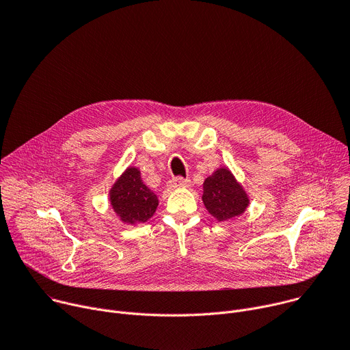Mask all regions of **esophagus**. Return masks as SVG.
<instances>
[{"label":"esophagus","instance_id":"1","mask_svg":"<svg viewBox=\"0 0 350 350\" xmlns=\"http://www.w3.org/2000/svg\"><path fill=\"white\" fill-rule=\"evenodd\" d=\"M189 184H191V181L188 178H183V177H176L169 181L170 188H187V187H189Z\"/></svg>","mask_w":350,"mask_h":350}]
</instances>
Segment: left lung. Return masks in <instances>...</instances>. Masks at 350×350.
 Masks as SVG:
<instances>
[{"mask_svg":"<svg viewBox=\"0 0 350 350\" xmlns=\"http://www.w3.org/2000/svg\"><path fill=\"white\" fill-rule=\"evenodd\" d=\"M202 201L219 221H228L245 212L249 198L227 167L217 169L204 183Z\"/></svg>","mask_w":350,"mask_h":350,"instance_id":"obj_1","label":"left lung"}]
</instances>
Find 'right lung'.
<instances>
[{
    "label": "right lung",
    "instance_id": "add662e5",
    "mask_svg": "<svg viewBox=\"0 0 350 350\" xmlns=\"http://www.w3.org/2000/svg\"><path fill=\"white\" fill-rule=\"evenodd\" d=\"M111 205L123 223L137 224L151 219L158 208V196L141 180L137 167H129L109 192Z\"/></svg>",
    "mask_w": 350,
    "mask_h": 350
}]
</instances>
